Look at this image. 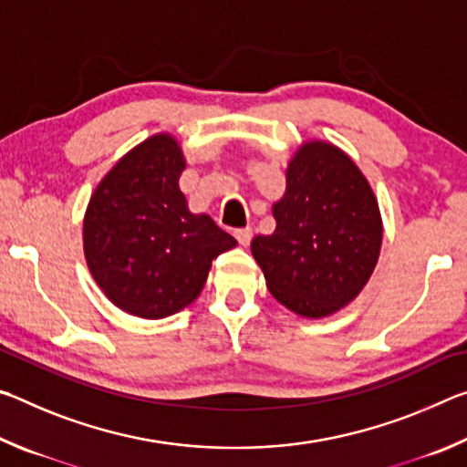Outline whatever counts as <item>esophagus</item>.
Listing matches in <instances>:
<instances>
[{"instance_id":"34e87169","label":"esophagus","mask_w":467,"mask_h":467,"mask_svg":"<svg viewBox=\"0 0 467 467\" xmlns=\"http://www.w3.org/2000/svg\"><path fill=\"white\" fill-rule=\"evenodd\" d=\"M234 236H236V241H239V243L243 244V247H247V244H249L251 239H253V231H251L249 226H247V228H236Z\"/></svg>"}]
</instances>
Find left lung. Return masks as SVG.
I'll return each mask as SVG.
<instances>
[{
  "mask_svg": "<svg viewBox=\"0 0 467 467\" xmlns=\"http://www.w3.org/2000/svg\"><path fill=\"white\" fill-rule=\"evenodd\" d=\"M274 203L275 231L257 234L251 253L267 290L303 317L342 309L365 286L381 251V214L368 181L326 141H309L286 171Z\"/></svg>",
  "mask_w": 467,
  "mask_h": 467,
  "instance_id": "obj_1",
  "label": "left lung"
}]
</instances>
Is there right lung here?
Instances as JSON below:
<instances>
[{"label":"right lung","instance_id":"1","mask_svg":"<svg viewBox=\"0 0 467 467\" xmlns=\"http://www.w3.org/2000/svg\"><path fill=\"white\" fill-rule=\"evenodd\" d=\"M177 140L158 133L110 169L90 197L84 253L102 292L125 313L162 319L193 303L212 259L234 236L208 214H192L179 177Z\"/></svg>","mask_w":467,"mask_h":467}]
</instances>
